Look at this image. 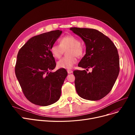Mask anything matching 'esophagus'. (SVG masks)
Returning a JSON list of instances; mask_svg holds the SVG:
<instances>
[{"label": "esophagus", "instance_id": "34e87169", "mask_svg": "<svg viewBox=\"0 0 135 135\" xmlns=\"http://www.w3.org/2000/svg\"><path fill=\"white\" fill-rule=\"evenodd\" d=\"M67 72L68 74H70V73H73V71L72 70L70 69H67Z\"/></svg>", "mask_w": 135, "mask_h": 135}]
</instances>
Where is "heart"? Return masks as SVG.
Instances as JSON below:
<instances>
[{
	"mask_svg": "<svg viewBox=\"0 0 135 135\" xmlns=\"http://www.w3.org/2000/svg\"><path fill=\"white\" fill-rule=\"evenodd\" d=\"M68 56L65 57L57 62V66L61 68L70 69L76 62V57H81L84 55V48L81 44L80 39L72 34L67 35L60 40V44H54L50 51L55 59H59L67 50Z\"/></svg>",
	"mask_w": 135,
	"mask_h": 135,
	"instance_id": "1",
	"label": "heart"
}]
</instances>
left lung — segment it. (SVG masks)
Returning <instances> with one entry per match:
<instances>
[{
    "label": "left lung",
    "instance_id": "1",
    "mask_svg": "<svg viewBox=\"0 0 135 135\" xmlns=\"http://www.w3.org/2000/svg\"><path fill=\"white\" fill-rule=\"evenodd\" d=\"M70 30L79 35L86 45V54L78 64L85 70H75V86L81 98L97 101L108 95L119 75V57L112 41L96 30L72 27Z\"/></svg>",
    "mask_w": 135,
    "mask_h": 135
}]
</instances>
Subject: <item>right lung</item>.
Here are the masks:
<instances>
[{"instance_id":"1","label":"right lung","mask_w":135,"mask_h":135,"mask_svg":"<svg viewBox=\"0 0 135 135\" xmlns=\"http://www.w3.org/2000/svg\"><path fill=\"white\" fill-rule=\"evenodd\" d=\"M62 32L56 30L35 35L18 52L15 74L24 95L34 104L50 105L61 96L68 73L64 68L51 72L56 64L50 49Z\"/></svg>"}]
</instances>
